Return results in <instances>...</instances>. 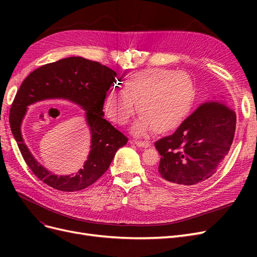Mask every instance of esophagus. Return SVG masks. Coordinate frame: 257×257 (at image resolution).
Listing matches in <instances>:
<instances>
[{"label": "esophagus", "instance_id": "esophagus-1", "mask_svg": "<svg viewBox=\"0 0 257 257\" xmlns=\"http://www.w3.org/2000/svg\"><path fill=\"white\" fill-rule=\"evenodd\" d=\"M133 143L138 146V147H142V148H148L150 147V143L149 142H142V141H133Z\"/></svg>", "mask_w": 257, "mask_h": 257}]
</instances>
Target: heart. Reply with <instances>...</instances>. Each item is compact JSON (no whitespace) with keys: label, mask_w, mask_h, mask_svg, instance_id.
Returning a JSON list of instances; mask_svg holds the SVG:
<instances>
[{"label":"heart","mask_w":257,"mask_h":257,"mask_svg":"<svg viewBox=\"0 0 257 257\" xmlns=\"http://www.w3.org/2000/svg\"><path fill=\"white\" fill-rule=\"evenodd\" d=\"M196 89L185 72L167 68H149L126 76L124 90L110 88L104 99L107 115L124 125L135 112L142 116L135 125L141 133L153 127L166 133L179 126L195 103Z\"/></svg>","instance_id":"obj_1"}]
</instances>
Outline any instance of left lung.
Instances as JSON below:
<instances>
[{
	"label": "left lung",
	"mask_w": 257,
	"mask_h": 257,
	"mask_svg": "<svg viewBox=\"0 0 257 257\" xmlns=\"http://www.w3.org/2000/svg\"><path fill=\"white\" fill-rule=\"evenodd\" d=\"M223 96L211 97L189 115L175 133L155 142L161 155L155 175L162 181L196 185L211 178L229 152L236 112Z\"/></svg>",
	"instance_id": "obj_1"
}]
</instances>
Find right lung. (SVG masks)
<instances>
[{
	"instance_id": "1",
	"label": "right lung",
	"mask_w": 257,
	"mask_h": 257,
	"mask_svg": "<svg viewBox=\"0 0 257 257\" xmlns=\"http://www.w3.org/2000/svg\"><path fill=\"white\" fill-rule=\"evenodd\" d=\"M116 73L98 62L71 57L36 68L23 80L11 107L10 123L19 150L32 173L51 188L75 192L94 183L106 170L127 137L104 119V99L115 82ZM63 98L81 105L87 111L91 131V150L84 168L72 176L53 175L43 168L25 146L21 123L27 105L44 99Z\"/></svg>"
}]
</instances>
